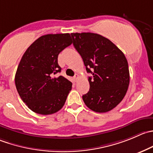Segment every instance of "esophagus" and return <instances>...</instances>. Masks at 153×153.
I'll list each match as a JSON object with an SVG mask.
<instances>
[{
  "instance_id": "1",
  "label": "esophagus",
  "mask_w": 153,
  "mask_h": 153,
  "mask_svg": "<svg viewBox=\"0 0 153 153\" xmlns=\"http://www.w3.org/2000/svg\"><path fill=\"white\" fill-rule=\"evenodd\" d=\"M73 78H74V81H75V82H76V81L78 80V78H79V75H75V76H74Z\"/></svg>"
}]
</instances>
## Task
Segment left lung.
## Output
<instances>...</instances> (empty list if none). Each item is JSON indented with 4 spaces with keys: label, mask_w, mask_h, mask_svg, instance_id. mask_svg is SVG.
Instances as JSON below:
<instances>
[{
    "label": "left lung",
    "mask_w": 153,
    "mask_h": 153,
    "mask_svg": "<svg viewBox=\"0 0 153 153\" xmlns=\"http://www.w3.org/2000/svg\"><path fill=\"white\" fill-rule=\"evenodd\" d=\"M72 43L81 56L89 77L90 90L83 95L85 105L95 112L114 108L126 96L129 84L126 58L111 41L93 33H72Z\"/></svg>",
    "instance_id": "left-lung-1"
}]
</instances>
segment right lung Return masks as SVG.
Listing matches in <instances>:
<instances>
[{
	"mask_svg": "<svg viewBox=\"0 0 153 153\" xmlns=\"http://www.w3.org/2000/svg\"><path fill=\"white\" fill-rule=\"evenodd\" d=\"M72 44L70 34H47L34 41L22 56L15 76L21 99L33 112L52 114L64 105L72 83L55 77L61 68L58 54Z\"/></svg>",
	"mask_w": 153,
	"mask_h": 153,
	"instance_id": "1",
	"label": "right lung"
}]
</instances>
